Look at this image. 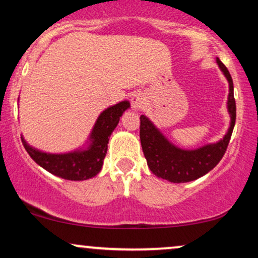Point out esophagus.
I'll return each mask as SVG.
<instances>
[{"mask_svg": "<svg viewBox=\"0 0 258 258\" xmlns=\"http://www.w3.org/2000/svg\"><path fill=\"white\" fill-rule=\"evenodd\" d=\"M146 104V98H144V94L142 92H135L131 97V105L135 110H139V109L143 108V105Z\"/></svg>", "mask_w": 258, "mask_h": 258, "instance_id": "1", "label": "esophagus"}]
</instances>
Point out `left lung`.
Returning <instances> with one entry per match:
<instances>
[{"mask_svg": "<svg viewBox=\"0 0 258 258\" xmlns=\"http://www.w3.org/2000/svg\"><path fill=\"white\" fill-rule=\"evenodd\" d=\"M217 64L229 84L227 106L230 115V126L226 136L220 142L206 144L194 150L180 149L168 142L167 138L154 126V123L147 116L141 115L139 137H141L142 149L150 171L159 178L170 180L172 183L190 182L210 172L223 158L235 125L236 106L232 76L226 65L218 58Z\"/></svg>", "mask_w": 258, "mask_h": 258, "instance_id": "obj_1", "label": "left lung"}]
</instances>
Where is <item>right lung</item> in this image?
Segmentation results:
<instances>
[{"mask_svg": "<svg viewBox=\"0 0 258 258\" xmlns=\"http://www.w3.org/2000/svg\"><path fill=\"white\" fill-rule=\"evenodd\" d=\"M130 108V102L109 106L99 115L90 136V146L86 149L64 154H49L32 148L22 137L23 146L31 159L49 173L69 180H85L97 176L103 166L108 150L109 137L119 123L121 115Z\"/></svg>", "mask_w": 258, "mask_h": 258, "instance_id": "obj_1", "label": "right lung"}]
</instances>
